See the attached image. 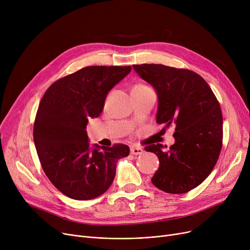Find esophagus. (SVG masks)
<instances>
[{"instance_id":"1","label":"esophagus","mask_w":250,"mask_h":250,"mask_svg":"<svg viewBox=\"0 0 250 250\" xmlns=\"http://www.w3.org/2000/svg\"><path fill=\"white\" fill-rule=\"evenodd\" d=\"M144 150L140 147H136V146H133L132 148H130V153H132L133 155H141L143 154Z\"/></svg>"}]
</instances>
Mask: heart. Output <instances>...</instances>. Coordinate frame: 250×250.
Masks as SVG:
<instances>
[{"instance_id": "1", "label": "heart", "mask_w": 250, "mask_h": 250, "mask_svg": "<svg viewBox=\"0 0 250 250\" xmlns=\"http://www.w3.org/2000/svg\"><path fill=\"white\" fill-rule=\"evenodd\" d=\"M137 86H144V85H137ZM144 87H147V86H144Z\"/></svg>"}]
</instances>
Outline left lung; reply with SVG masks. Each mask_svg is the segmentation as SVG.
<instances>
[{"label": "left lung", "instance_id": "8db88e82", "mask_svg": "<svg viewBox=\"0 0 250 250\" xmlns=\"http://www.w3.org/2000/svg\"><path fill=\"white\" fill-rule=\"evenodd\" d=\"M133 68L157 92V124L175 125V143L167 151L161 144L145 148L160 162L151 181L168 193L188 192L201 185L218 161L223 140L220 104L208 83L192 71L155 63Z\"/></svg>", "mask_w": 250, "mask_h": 250}]
</instances>
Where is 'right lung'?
<instances>
[{
    "label": "right lung",
    "instance_id": "add662e5",
    "mask_svg": "<svg viewBox=\"0 0 250 250\" xmlns=\"http://www.w3.org/2000/svg\"><path fill=\"white\" fill-rule=\"evenodd\" d=\"M132 67L91 65L59 79L39 103L33 139L45 175L61 192L77 201L95 199L115 176L118 159L129 154L124 144L90 148L86 125L98 117L108 92Z\"/></svg>",
    "mask_w": 250,
    "mask_h": 250
}]
</instances>
